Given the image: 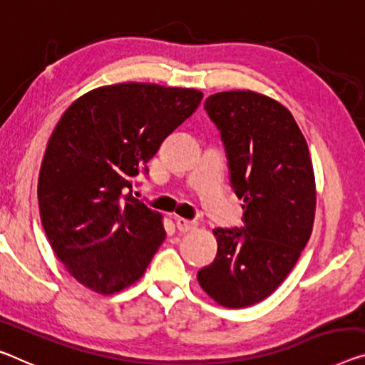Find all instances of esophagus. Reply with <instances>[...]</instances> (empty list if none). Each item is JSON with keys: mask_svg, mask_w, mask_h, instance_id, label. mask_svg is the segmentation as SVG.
I'll return each mask as SVG.
<instances>
[{"mask_svg": "<svg viewBox=\"0 0 365 365\" xmlns=\"http://www.w3.org/2000/svg\"><path fill=\"white\" fill-rule=\"evenodd\" d=\"M176 227H178L179 232L186 233V232H190V230H194L195 227H197V222L187 220V218H182V217H176Z\"/></svg>", "mask_w": 365, "mask_h": 365, "instance_id": "34e87169", "label": "esophagus"}]
</instances>
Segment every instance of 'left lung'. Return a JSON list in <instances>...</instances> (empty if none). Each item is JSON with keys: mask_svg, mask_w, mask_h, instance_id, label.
<instances>
[{"mask_svg": "<svg viewBox=\"0 0 365 365\" xmlns=\"http://www.w3.org/2000/svg\"><path fill=\"white\" fill-rule=\"evenodd\" d=\"M204 108L225 145L245 227L214 230L217 256L197 280L218 305L243 308L271 295L299 261L315 220V175L304 133L276 99L223 91Z\"/></svg>", "mask_w": 365, "mask_h": 365, "instance_id": "left-lung-1", "label": "left lung"}]
</instances>
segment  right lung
<instances>
[{
    "label": "right lung",
    "mask_w": 365,
    "mask_h": 365,
    "mask_svg": "<svg viewBox=\"0 0 365 365\" xmlns=\"http://www.w3.org/2000/svg\"><path fill=\"white\" fill-rule=\"evenodd\" d=\"M202 98L192 88L119 83L83 94L61 115L42 160L38 207L55 256L89 290L135 284L165 241L163 217L132 186Z\"/></svg>",
    "instance_id": "1"
}]
</instances>
